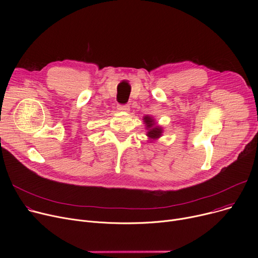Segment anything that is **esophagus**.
I'll return each mask as SVG.
<instances>
[{
    "label": "esophagus",
    "mask_w": 258,
    "mask_h": 258,
    "mask_svg": "<svg viewBox=\"0 0 258 258\" xmlns=\"http://www.w3.org/2000/svg\"><path fill=\"white\" fill-rule=\"evenodd\" d=\"M117 110L119 112H128L130 111V105L128 104H122V105H118Z\"/></svg>",
    "instance_id": "1"
}]
</instances>
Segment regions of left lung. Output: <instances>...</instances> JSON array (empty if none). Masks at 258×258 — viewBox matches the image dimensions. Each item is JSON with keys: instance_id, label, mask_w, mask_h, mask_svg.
Instances as JSON below:
<instances>
[{"instance_id": "8db88e82", "label": "left lung", "mask_w": 258, "mask_h": 258, "mask_svg": "<svg viewBox=\"0 0 258 258\" xmlns=\"http://www.w3.org/2000/svg\"><path fill=\"white\" fill-rule=\"evenodd\" d=\"M143 122L145 123L147 133H146V136L148 137L151 141L157 140L162 136V133H163V128L161 126L156 124V121L155 119H153L151 116H144L143 117Z\"/></svg>"}]
</instances>
